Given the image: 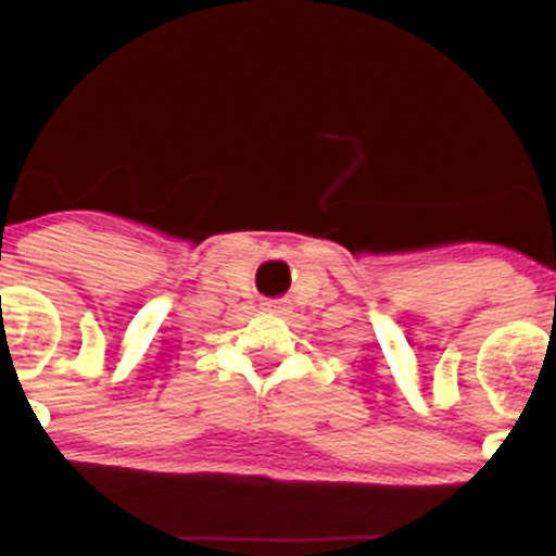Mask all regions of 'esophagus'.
I'll return each instance as SVG.
<instances>
[{
    "instance_id": "34e87169",
    "label": "esophagus",
    "mask_w": 556,
    "mask_h": 556,
    "mask_svg": "<svg viewBox=\"0 0 556 556\" xmlns=\"http://www.w3.org/2000/svg\"><path fill=\"white\" fill-rule=\"evenodd\" d=\"M266 308L277 311V308H282V303H277V300H269V303H266Z\"/></svg>"
}]
</instances>
